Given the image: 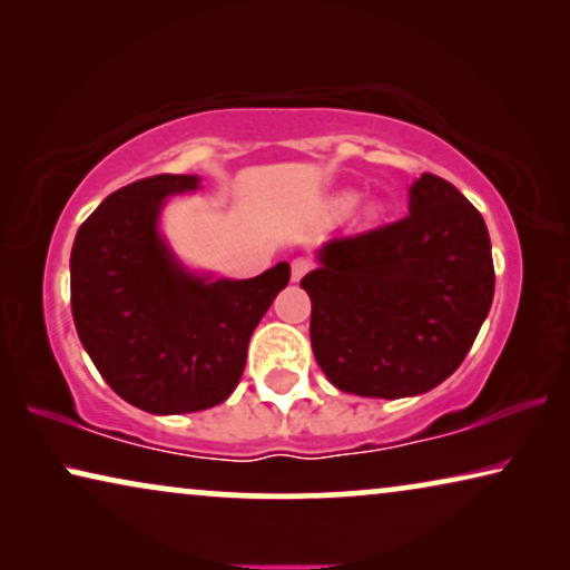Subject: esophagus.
<instances>
[{"mask_svg":"<svg viewBox=\"0 0 570 570\" xmlns=\"http://www.w3.org/2000/svg\"><path fill=\"white\" fill-rule=\"evenodd\" d=\"M308 269H311V262H308V259H303V256H298V259H293V264H291L293 283H298V279L306 277Z\"/></svg>","mask_w":570,"mask_h":570,"instance_id":"1","label":"esophagus"}]
</instances>
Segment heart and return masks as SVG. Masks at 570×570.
I'll use <instances>...</instances> for the list:
<instances>
[{"mask_svg":"<svg viewBox=\"0 0 570 570\" xmlns=\"http://www.w3.org/2000/svg\"><path fill=\"white\" fill-rule=\"evenodd\" d=\"M353 202H355V197H353V194H347V197H345V199H342V205H345V207H350V205H353Z\"/></svg>","mask_w":570,"mask_h":570,"instance_id":"b5f03b06","label":"heart"}]
</instances>
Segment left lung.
<instances>
[{
	"label": "left lung",
	"mask_w": 570,
	"mask_h": 570,
	"mask_svg": "<svg viewBox=\"0 0 570 570\" xmlns=\"http://www.w3.org/2000/svg\"><path fill=\"white\" fill-rule=\"evenodd\" d=\"M301 279L311 347L340 392L402 400L431 392L470 353L495 291L485 220L433 174L410 186V215L326 240Z\"/></svg>",
	"instance_id": "left-lung-1"
}]
</instances>
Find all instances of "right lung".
I'll return each mask as SVG.
<instances>
[{"instance_id":"1","label":"right lung","mask_w":570,"mask_h":570,"mask_svg":"<svg viewBox=\"0 0 570 570\" xmlns=\"http://www.w3.org/2000/svg\"><path fill=\"white\" fill-rule=\"evenodd\" d=\"M199 176L160 174L108 194L75 236L72 316L106 384L153 415L220 404L238 386L248 340L291 279L279 262L252 279H215L160 236L168 197Z\"/></svg>"}]
</instances>
